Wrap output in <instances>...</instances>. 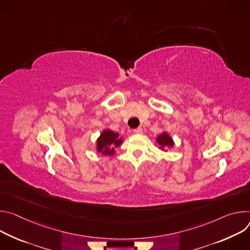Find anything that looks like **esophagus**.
<instances>
[{"instance_id": "esophagus-1", "label": "esophagus", "mask_w": 250, "mask_h": 250, "mask_svg": "<svg viewBox=\"0 0 250 250\" xmlns=\"http://www.w3.org/2000/svg\"><path fill=\"white\" fill-rule=\"evenodd\" d=\"M133 132H134L135 134H142V133H143V129H142L141 127H138V128L134 129Z\"/></svg>"}]
</instances>
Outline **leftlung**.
Instances as JSON below:
<instances>
[{
	"label": "left lung",
	"mask_w": 250,
	"mask_h": 250,
	"mask_svg": "<svg viewBox=\"0 0 250 250\" xmlns=\"http://www.w3.org/2000/svg\"><path fill=\"white\" fill-rule=\"evenodd\" d=\"M157 144L159 145V148L161 150H164L166 148H168L169 146L174 145L172 138L167 133H164L157 138Z\"/></svg>",
	"instance_id": "obj_1"
}]
</instances>
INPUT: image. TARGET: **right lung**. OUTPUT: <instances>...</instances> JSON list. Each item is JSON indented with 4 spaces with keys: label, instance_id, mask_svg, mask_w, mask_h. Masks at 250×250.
I'll return each instance as SVG.
<instances>
[{
    "label": "right lung",
    "instance_id": "1",
    "mask_svg": "<svg viewBox=\"0 0 250 250\" xmlns=\"http://www.w3.org/2000/svg\"><path fill=\"white\" fill-rule=\"evenodd\" d=\"M122 139L117 133L110 130H105L97 140V151L104 155H113L114 149L120 146Z\"/></svg>",
    "mask_w": 250,
    "mask_h": 250
}]
</instances>
